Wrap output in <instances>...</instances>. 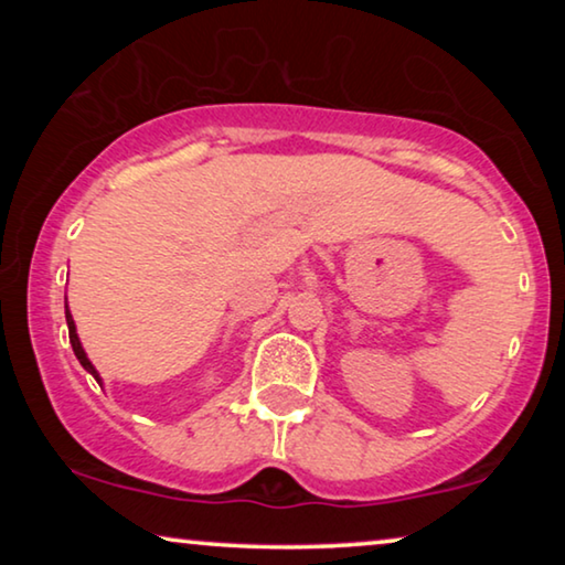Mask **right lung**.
I'll return each mask as SVG.
<instances>
[{
  "label": "right lung",
  "mask_w": 565,
  "mask_h": 565,
  "mask_svg": "<svg viewBox=\"0 0 565 565\" xmlns=\"http://www.w3.org/2000/svg\"><path fill=\"white\" fill-rule=\"evenodd\" d=\"M66 323H68V342H72V350H74V354H76V360H79V362H82V367L87 370V373L95 375V381L99 383V373L95 370V365H92V362H89L87 352H84V347H82V342H79V337H76V327H74L72 313H68V306H66Z\"/></svg>",
  "instance_id": "obj_1"
}]
</instances>
